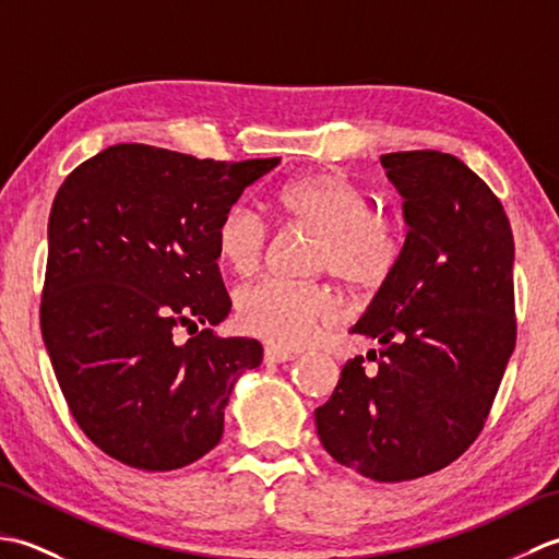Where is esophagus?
Returning a JSON list of instances; mask_svg holds the SVG:
<instances>
[{
    "label": "esophagus",
    "instance_id": "34e87169",
    "mask_svg": "<svg viewBox=\"0 0 559 559\" xmlns=\"http://www.w3.org/2000/svg\"><path fill=\"white\" fill-rule=\"evenodd\" d=\"M298 358V353L278 348V346H266L264 348V362H288Z\"/></svg>",
    "mask_w": 559,
    "mask_h": 559
}]
</instances>
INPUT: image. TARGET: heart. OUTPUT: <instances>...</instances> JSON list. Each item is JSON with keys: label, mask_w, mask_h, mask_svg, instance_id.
<instances>
[{"label": "heart", "mask_w": 559, "mask_h": 559, "mask_svg": "<svg viewBox=\"0 0 559 559\" xmlns=\"http://www.w3.org/2000/svg\"><path fill=\"white\" fill-rule=\"evenodd\" d=\"M295 223L322 233L317 269L353 288H382L406 254V228L384 211H372L362 189L336 173L295 177L278 192ZM269 247V225L249 204H233L216 225V249L237 276L259 271ZM237 324L249 336L278 348H302L338 322L341 305L326 286L269 278L240 290Z\"/></svg>", "instance_id": "b5f03b06"}]
</instances>
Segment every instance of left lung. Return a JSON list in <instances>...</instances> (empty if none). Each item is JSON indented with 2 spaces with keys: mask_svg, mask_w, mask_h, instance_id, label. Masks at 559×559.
Masks as SVG:
<instances>
[{
  "mask_svg": "<svg viewBox=\"0 0 559 559\" xmlns=\"http://www.w3.org/2000/svg\"><path fill=\"white\" fill-rule=\"evenodd\" d=\"M403 197L406 254L350 334L382 343L343 365L314 411L319 442L377 483L449 466L480 435L516 343L514 235L500 199L456 156L379 158Z\"/></svg>",
  "mask_w": 559,
  "mask_h": 559,
  "instance_id": "left-lung-1",
  "label": "left lung"
}]
</instances>
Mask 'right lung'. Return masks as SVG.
Instances as JSON below:
<instances>
[{"instance_id":"1","label":"right lung","mask_w":559,"mask_h":559,"mask_svg":"<svg viewBox=\"0 0 559 559\" xmlns=\"http://www.w3.org/2000/svg\"><path fill=\"white\" fill-rule=\"evenodd\" d=\"M276 165L117 144L59 187L43 341L71 415L108 456L175 471L221 442L237 377L264 350L213 334L230 312L216 225ZM182 328L187 342L176 338Z\"/></svg>"}]
</instances>
